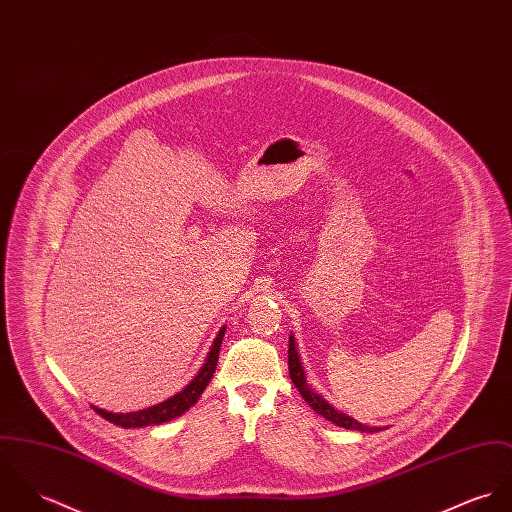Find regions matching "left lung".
Segmentation results:
<instances>
[{
    "label": "left lung",
    "instance_id": "left-lung-1",
    "mask_svg": "<svg viewBox=\"0 0 512 512\" xmlns=\"http://www.w3.org/2000/svg\"><path fill=\"white\" fill-rule=\"evenodd\" d=\"M288 373H290V379H292L294 387L298 389V393L302 395V398L312 406V410H316V414L324 416L332 424L345 428V430H359V432H371V434L383 430L381 426H367V424L357 422L349 414H345V412L338 410L336 406H332L326 398L322 397L320 393H316L308 385L306 373H304V367H302V361H300V351L296 347V340H294L292 334L288 336Z\"/></svg>",
    "mask_w": 512,
    "mask_h": 512
}]
</instances>
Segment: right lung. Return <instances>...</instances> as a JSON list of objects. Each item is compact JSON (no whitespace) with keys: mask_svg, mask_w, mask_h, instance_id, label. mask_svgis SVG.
<instances>
[{"mask_svg":"<svg viewBox=\"0 0 512 512\" xmlns=\"http://www.w3.org/2000/svg\"><path fill=\"white\" fill-rule=\"evenodd\" d=\"M226 336V326L218 332L216 340L212 343L204 365L200 367V371L196 373V377L174 397L167 398L155 406L143 408V410H135V412H108L104 408L92 406L100 416H104L106 420L114 422L115 426L121 428H143V426H151V424H163L169 422L172 418L182 416L190 406L196 404V400L202 397L204 389L208 387V383L214 377L216 365H218V357H220V345Z\"/></svg>","mask_w":512,"mask_h":512,"instance_id":"right-lung-1","label":"right lung"}]
</instances>
